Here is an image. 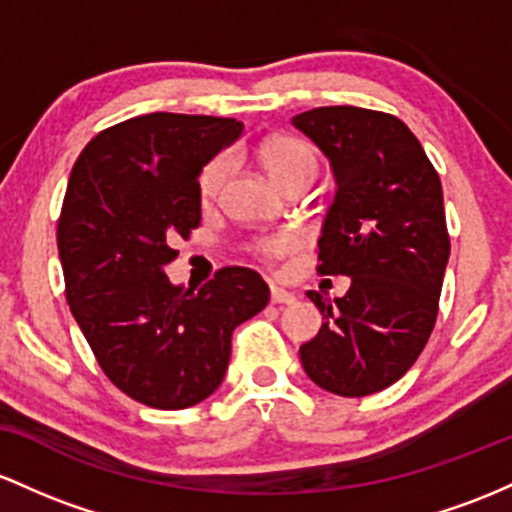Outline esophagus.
Returning <instances> with one entry per match:
<instances>
[{
    "label": "esophagus",
    "mask_w": 512,
    "mask_h": 512,
    "mask_svg": "<svg viewBox=\"0 0 512 512\" xmlns=\"http://www.w3.org/2000/svg\"><path fill=\"white\" fill-rule=\"evenodd\" d=\"M271 302H273V304H295L297 297L292 295V292L283 290V287L271 285Z\"/></svg>",
    "instance_id": "1"
}]
</instances>
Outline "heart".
<instances>
[{
	"label": "heart",
	"mask_w": 512,
	"mask_h": 512,
	"mask_svg": "<svg viewBox=\"0 0 512 512\" xmlns=\"http://www.w3.org/2000/svg\"><path fill=\"white\" fill-rule=\"evenodd\" d=\"M258 159H261L263 169L268 176L285 188L287 183L307 179L312 181L317 176L319 162L314 149L300 137L292 135H275L268 137L261 147H258ZM229 171H232V157L227 152L212 157L208 164L203 166L198 176V193L203 203H212L225 186ZM297 249V239L292 234H268V237H258L251 241L249 251L261 261H278Z\"/></svg>",
	"instance_id": "obj_1"
}]
</instances>
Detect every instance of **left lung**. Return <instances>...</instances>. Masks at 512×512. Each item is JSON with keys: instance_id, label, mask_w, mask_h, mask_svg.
Segmentation results:
<instances>
[{"instance_id": "obj_1", "label": "left lung", "mask_w": 512, "mask_h": 512, "mask_svg": "<svg viewBox=\"0 0 512 512\" xmlns=\"http://www.w3.org/2000/svg\"><path fill=\"white\" fill-rule=\"evenodd\" d=\"M292 123L331 159L338 183L317 273L350 278L336 300L307 292L326 321L300 348L304 372L338 396L382 392L416 363L438 319L450 258L440 176L389 113L324 106Z\"/></svg>"}]
</instances>
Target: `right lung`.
Wrapping results in <instances>:
<instances>
[{
	"label": "right lung",
	"mask_w": 512,
	"mask_h": 512,
	"mask_svg": "<svg viewBox=\"0 0 512 512\" xmlns=\"http://www.w3.org/2000/svg\"><path fill=\"white\" fill-rule=\"evenodd\" d=\"M244 125L147 113L101 130L74 164L57 220L65 295L101 370L152 409H188L225 380L232 331L268 304L251 268L200 290L169 283L174 244L200 225L198 174Z\"/></svg>",
	"instance_id": "add662e5"
}]
</instances>
